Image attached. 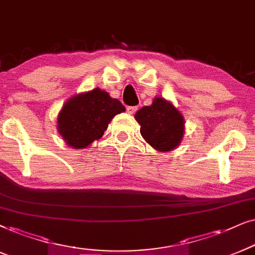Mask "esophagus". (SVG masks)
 <instances>
[{
  "instance_id": "obj_1",
  "label": "esophagus",
  "mask_w": 255,
  "mask_h": 255,
  "mask_svg": "<svg viewBox=\"0 0 255 255\" xmlns=\"http://www.w3.org/2000/svg\"><path fill=\"white\" fill-rule=\"evenodd\" d=\"M136 111H137L136 106H128V107H127V112L129 113V114H134V113Z\"/></svg>"
}]
</instances>
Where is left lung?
<instances>
[{"mask_svg":"<svg viewBox=\"0 0 255 255\" xmlns=\"http://www.w3.org/2000/svg\"><path fill=\"white\" fill-rule=\"evenodd\" d=\"M140 133L144 140L160 151H169L179 146L183 136V118L172 104L162 98L136 112Z\"/></svg>","mask_w":255,"mask_h":255,"instance_id":"obj_1","label":"left lung"}]
</instances>
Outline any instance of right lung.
<instances>
[{"instance_id": "add662e5", "label": "right lung", "mask_w": 255, "mask_h": 255, "mask_svg": "<svg viewBox=\"0 0 255 255\" xmlns=\"http://www.w3.org/2000/svg\"><path fill=\"white\" fill-rule=\"evenodd\" d=\"M125 111L119 100L95 88L73 96L64 104L57 119V129L68 146L86 148L104 135L115 115Z\"/></svg>"}]
</instances>
